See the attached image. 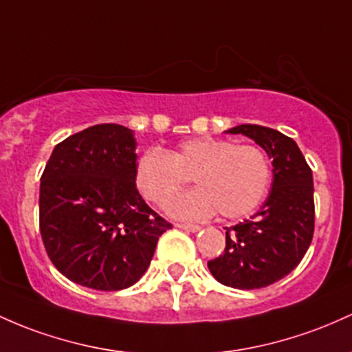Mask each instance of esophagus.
Here are the masks:
<instances>
[{"label": "esophagus", "instance_id": "1", "mask_svg": "<svg viewBox=\"0 0 352 352\" xmlns=\"http://www.w3.org/2000/svg\"><path fill=\"white\" fill-rule=\"evenodd\" d=\"M177 227H179V229L188 230V232H199L200 230V226H195V223H177Z\"/></svg>", "mask_w": 352, "mask_h": 352}]
</instances>
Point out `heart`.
Here are the masks:
<instances>
[{"label": "heart", "mask_w": 352, "mask_h": 352, "mask_svg": "<svg viewBox=\"0 0 352 352\" xmlns=\"http://www.w3.org/2000/svg\"><path fill=\"white\" fill-rule=\"evenodd\" d=\"M192 175L199 187L173 197L167 210L179 219H226L250 214L270 184V160L257 145L214 137L184 140L168 155L146 152L135 167V185L148 202L162 206Z\"/></svg>", "instance_id": "heart-1"}]
</instances>
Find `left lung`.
I'll use <instances>...</instances> for the list:
<instances>
[{
    "label": "left lung",
    "mask_w": 352,
    "mask_h": 352,
    "mask_svg": "<svg viewBox=\"0 0 352 352\" xmlns=\"http://www.w3.org/2000/svg\"><path fill=\"white\" fill-rule=\"evenodd\" d=\"M227 133L245 135L267 152L272 158V187L257 214L226 227V250L207 265L220 284L261 289L292 272L311 245L312 170L296 142L277 130L245 123Z\"/></svg>",
    "instance_id": "obj_1"
}]
</instances>
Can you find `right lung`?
Segmentation results:
<instances>
[{
	"label": "right lung",
	"instance_id": "obj_1",
	"mask_svg": "<svg viewBox=\"0 0 352 352\" xmlns=\"http://www.w3.org/2000/svg\"><path fill=\"white\" fill-rule=\"evenodd\" d=\"M137 142L117 123L85 129L53 148L40 185V230L53 265L96 291L133 285L170 223L135 185Z\"/></svg>",
	"mask_w": 352,
	"mask_h": 352
}]
</instances>
